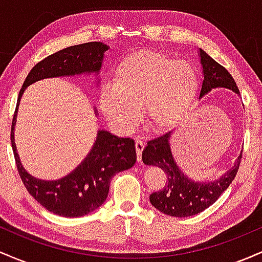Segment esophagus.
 Masks as SVG:
<instances>
[{"instance_id": "obj_1", "label": "esophagus", "mask_w": 262, "mask_h": 262, "mask_svg": "<svg viewBox=\"0 0 262 262\" xmlns=\"http://www.w3.org/2000/svg\"><path fill=\"white\" fill-rule=\"evenodd\" d=\"M144 146H145V144H144V141H143V140H139V139H138L137 141H135V149H137L138 162H141V152H143Z\"/></svg>"}]
</instances>
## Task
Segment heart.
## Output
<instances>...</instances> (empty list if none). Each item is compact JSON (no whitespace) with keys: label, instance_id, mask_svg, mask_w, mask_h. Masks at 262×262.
<instances>
[{"label":"heart","instance_id":"b5f03b06","mask_svg":"<svg viewBox=\"0 0 262 262\" xmlns=\"http://www.w3.org/2000/svg\"><path fill=\"white\" fill-rule=\"evenodd\" d=\"M197 87V75L187 62L145 50L117 68L114 86L102 89L100 108L107 121L122 132L137 124L141 110L151 130H166L187 113Z\"/></svg>","mask_w":262,"mask_h":262}]
</instances>
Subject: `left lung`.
I'll list each match as a JSON object with an SVG mask.
<instances>
[{
  "label": "left lung",
  "instance_id": "8db88e82",
  "mask_svg": "<svg viewBox=\"0 0 262 262\" xmlns=\"http://www.w3.org/2000/svg\"><path fill=\"white\" fill-rule=\"evenodd\" d=\"M198 56L203 74L200 98L212 91V89H228L239 96V89L227 69L202 49L198 52ZM171 134L172 132H167L166 134L148 141V145L143 150L144 164L161 167L167 176L165 187L150 194V203L161 213L171 217H191L212 206L229 187L239 170L243 151L237 156L233 167L214 181H194L177 165L171 151Z\"/></svg>",
  "mask_w": 262,
  "mask_h": 262
}]
</instances>
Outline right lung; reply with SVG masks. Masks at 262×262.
I'll list each match as a JSON object with an SVG mask.
<instances>
[{"label": "right lung", "instance_id": "add662e5", "mask_svg": "<svg viewBox=\"0 0 262 262\" xmlns=\"http://www.w3.org/2000/svg\"><path fill=\"white\" fill-rule=\"evenodd\" d=\"M110 47L107 44L91 41L65 48L52 54L29 71L18 95L11 129V143L18 172L33 198L45 209L61 217H82L104 203L112 177L121 171L133 167L137 161L134 140L130 138H118L104 129H98L89 154L70 173L49 181L38 179L23 167L17 152L14 127L18 106L27 87L50 77L93 75L96 76V86H98V74L103 64L104 53ZM93 110L97 116V108L93 107Z\"/></svg>", "mask_w": 262, "mask_h": 262}]
</instances>
